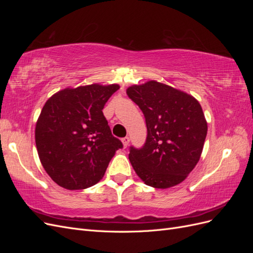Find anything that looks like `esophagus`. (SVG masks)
Masks as SVG:
<instances>
[{
	"label": "esophagus",
	"mask_w": 253,
	"mask_h": 253,
	"mask_svg": "<svg viewBox=\"0 0 253 253\" xmlns=\"http://www.w3.org/2000/svg\"><path fill=\"white\" fill-rule=\"evenodd\" d=\"M121 141H122V143H124V148H126L129 143V138L128 137H125V138L121 139Z\"/></svg>",
	"instance_id": "esophagus-1"
}]
</instances>
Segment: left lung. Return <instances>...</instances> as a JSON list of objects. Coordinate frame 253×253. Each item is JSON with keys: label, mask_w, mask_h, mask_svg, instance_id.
I'll return each mask as SVG.
<instances>
[{"label": "left lung", "mask_w": 253, "mask_h": 253, "mask_svg": "<svg viewBox=\"0 0 253 253\" xmlns=\"http://www.w3.org/2000/svg\"><path fill=\"white\" fill-rule=\"evenodd\" d=\"M126 94L142 111L148 128L143 147L129 150L133 169L150 187L179 185L200 160L208 131L200 102L155 80L128 86Z\"/></svg>", "instance_id": "8db88e82"}]
</instances>
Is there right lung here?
<instances>
[{
	"label": "right lung",
	"mask_w": 253,
	"mask_h": 253,
	"mask_svg": "<svg viewBox=\"0 0 253 253\" xmlns=\"http://www.w3.org/2000/svg\"><path fill=\"white\" fill-rule=\"evenodd\" d=\"M118 84L66 87L45 102L35 129L44 170L67 190L86 189L102 179L122 143L112 135L102 110Z\"/></svg>",
	"instance_id": "right-lung-1"
}]
</instances>
